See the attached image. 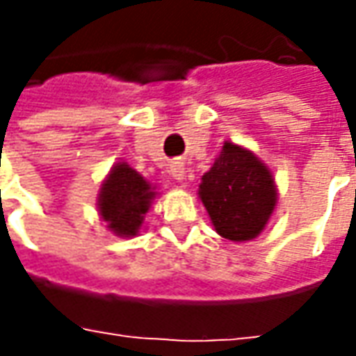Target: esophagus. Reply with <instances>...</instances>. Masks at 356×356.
Wrapping results in <instances>:
<instances>
[{
  "instance_id": "1",
  "label": "esophagus",
  "mask_w": 356,
  "mask_h": 356,
  "mask_svg": "<svg viewBox=\"0 0 356 356\" xmlns=\"http://www.w3.org/2000/svg\"><path fill=\"white\" fill-rule=\"evenodd\" d=\"M170 174H172V178L174 180H178V182H182L184 180V166L180 164V162H176V164H172V168H170Z\"/></svg>"
}]
</instances>
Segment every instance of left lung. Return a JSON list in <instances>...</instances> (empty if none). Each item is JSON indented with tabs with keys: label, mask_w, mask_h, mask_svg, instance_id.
I'll use <instances>...</instances> for the list:
<instances>
[{
	"label": "left lung",
	"mask_w": 356,
	"mask_h": 356,
	"mask_svg": "<svg viewBox=\"0 0 356 356\" xmlns=\"http://www.w3.org/2000/svg\"><path fill=\"white\" fill-rule=\"evenodd\" d=\"M198 194L216 232L232 241L257 238L277 204L271 170L252 150L229 140L202 176Z\"/></svg>",
	"instance_id": "1"
}]
</instances>
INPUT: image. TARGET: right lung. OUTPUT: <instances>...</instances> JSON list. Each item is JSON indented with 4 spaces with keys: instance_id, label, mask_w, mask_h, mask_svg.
<instances>
[{
    "instance_id": "add662e5",
    "label": "right lung",
    "mask_w": 356,
    "mask_h": 356,
    "mask_svg": "<svg viewBox=\"0 0 356 356\" xmlns=\"http://www.w3.org/2000/svg\"><path fill=\"white\" fill-rule=\"evenodd\" d=\"M156 192L127 162H117L99 192V213L106 227L120 238H132L143 226Z\"/></svg>"
}]
</instances>
